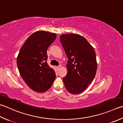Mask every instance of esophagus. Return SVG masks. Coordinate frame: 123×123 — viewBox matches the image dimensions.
<instances>
[{
	"label": "esophagus",
	"mask_w": 123,
	"mask_h": 123,
	"mask_svg": "<svg viewBox=\"0 0 123 123\" xmlns=\"http://www.w3.org/2000/svg\"><path fill=\"white\" fill-rule=\"evenodd\" d=\"M61 66H59L56 67V69L57 70H59L61 69Z\"/></svg>",
	"instance_id": "1"
}]
</instances>
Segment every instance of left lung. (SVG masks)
Returning <instances> with one entry per match:
<instances>
[{"label":"left lung","mask_w":123,"mask_h":123,"mask_svg":"<svg viewBox=\"0 0 123 123\" xmlns=\"http://www.w3.org/2000/svg\"><path fill=\"white\" fill-rule=\"evenodd\" d=\"M60 42L69 60L63 80L67 90L77 94L92 83L97 70L95 50L85 38L76 33L63 34Z\"/></svg>","instance_id":"8db88e82"}]
</instances>
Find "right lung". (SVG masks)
Masks as SVG:
<instances>
[{
  "mask_svg": "<svg viewBox=\"0 0 123 123\" xmlns=\"http://www.w3.org/2000/svg\"><path fill=\"white\" fill-rule=\"evenodd\" d=\"M56 38L54 33L36 31L26 40L18 54L17 65L21 76L37 92L47 91L56 77L54 69L47 63V50Z\"/></svg>",
  "mask_w": 123,
  "mask_h": 123,
  "instance_id": "1",
  "label": "right lung"
}]
</instances>
